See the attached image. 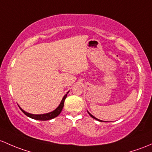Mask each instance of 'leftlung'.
<instances>
[{
	"label": "left lung",
	"instance_id": "8db88e82",
	"mask_svg": "<svg viewBox=\"0 0 152 152\" xmlns=\"http://www.w3.org/2000/svg\"><path fill=\"white\" fill-rule=\"evenodd\" d=\"M89 113V112H88ZM89 115H90V116H91V117H92V118H93V119H97V120H98V121H100V122H102V121L101 120H99V119H97V118H95V116H92V114H89Z\"/></svg>",
	"mask_w": 152,
	"mask_h": 152
}]
</instances>
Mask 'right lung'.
Listing matches in <instances>:
<instances>
[{
	"label": "right lung",
	"mask_w": 152,
	"mask_h": 152,
	"mask_svg": "<svg viewBox=\"0 0 152 152\" xmlns=\"http://www.w3.org/2000/svg\"><path fill=\"white\" fill-rule=\"evenodd\" d=\"M67 97V94L63 97V100H62L61 103H60V105L57 107V108L55 110V111H52L50 113H48V114H29V113H27L25 112L24 110H22L21 108H20L21 109V111L22 112L24 113L26 116H29V117L32 118V119H37V120H41V121H45V120H49V119H52L53 118L56 117V116H58L59 114H60L61 111L63 110V108L64 106V102H65V98Z\"/></svg>",
	"instance_id": "right-lung-1"
}]
</instances>
